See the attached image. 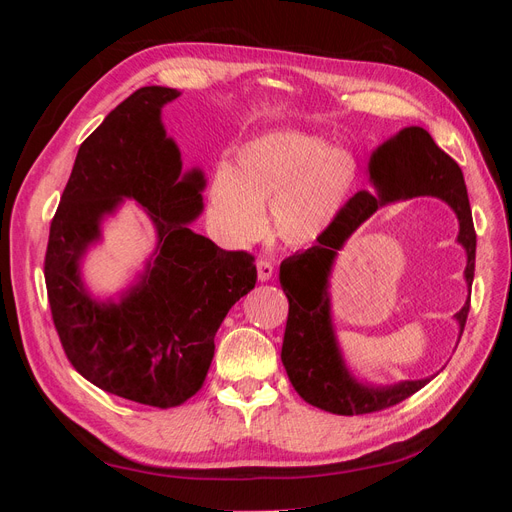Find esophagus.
Returning <instances> with one entry per match:
<instances>
[{"label":"esophagus","instance_id":"1","mask_svg":"<svg viewBox=\"0 0 512 512\" xmlns=\"http://www.w3.org/2000/svg\"><path fill=\"white\" fill-rule=\"evenodd\" d=\"M256 271H258V280L260 282H269L273 277V265L269 260H258L256 262Z\"/></svg>","mask_w":512,"mask_h":512}]
</instances>
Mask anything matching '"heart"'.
<instances>
[{"label":"heart","instance_id":"obj_1","mask_svg":"<svg viewBox=\"0 0 512 512\" xmlns=\"http://www.w3.org/2000/svg\"><path fill=\"white\" fill-rule=\"evenodd\" d=\"M359 164L346 147H324L301 132H269L245 143L235 164L215 170L207 213L218 237L235 247L258 241L265 209L284 243L318 241L350 198Z\"/></svg>","mask_w":512,"mask_h":512}]
</instances>
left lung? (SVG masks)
Listing matches in <instances>:
<instances>
[{
    "instance_id": "obj_1",
    "label": "left lung",
    "mask_w": 512,
    "mask_h": 512,
    "mask_svg": "<svg viewBox=\"0 0 512 512\" xmlns=\"http://www.w3.org/2000/svg\"><path fill=\"white\" fill-rule=\"evenodd\" d=\"M369 179L376 194L356 192L318 239V245L286 258L280 267V284L290 303L282 344L286 374L294 391L307 404L344 416L391 408L421 391L433 378L371 384L356 378L346 365L342 348L337 344L329 286L335 258L354 230L378 209L399 200L416 196L440 198L459 220L457 243L468 256L463 271L468 290L474 280L476 232L466 181L457 162L433 143L427 130L418 126L404 128L384 141L369 158ZM468 312L470 297L455 314L459 337L466 327Z\"/></svg>"
}]
</instances>
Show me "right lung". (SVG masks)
I'll use <instances>...</instances> for the list:
<instances>
[{"instance_id": "add662e5", "label": "right lung", "mask_w": 512, "mask_h": 512, "mask_svg": "<svg viewBox=\"0 0 512 512\" xmlns=\"http://www.w3.org/2000/svg\"><path fill=\"white\" fill-rule=\"evenodd\" d=\"M181 96L141 87L106 115L76 153L51 222L44 280L61 346L98 389L153 408H173L205 382L215 333L256 284L254 258L226 252L192 230L207 185L183 170L162 108ZM134 199L157 230V247L135 282L100 300L84 286L82 260L101 224Z\"/></svg>"}]
</instances>
